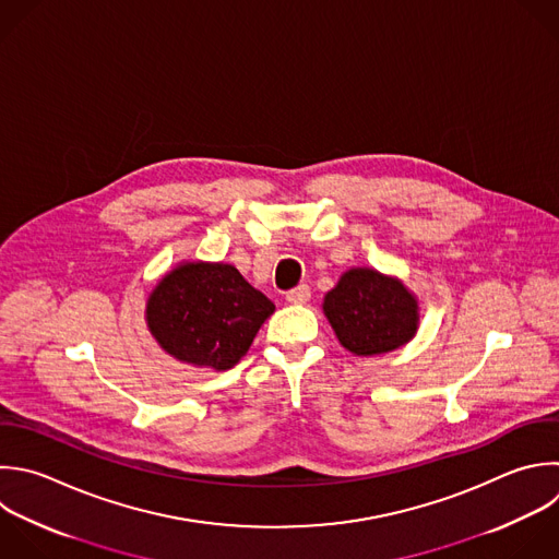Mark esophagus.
<instances>
[{
    "instance_id": "1",
    "label": "esophagus",
    "mask_w": 559,
    "mask_h": 559,
    "mask_svg": "<svg viewBox=\"0 0 559 559\" xmlns=\"http://www.w3.org/2000/svg\"><path fill=\"white\" fill-rule=\"evenodd\" d=\"M286 299H288L290 304H306V301L310 299V286H308V284L295 286L293 290L286 293Z\"/></svg>"
}]
</instances>
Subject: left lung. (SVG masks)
I'll return each instance as SVG.
<instances>
[{
  "instance_id": "left-lung-1",
  "label": "left lung",
  "mask_w": 559,
  "mask_h": 559,
  "mask_svg": "<svg viewBox=\"0 0 559 559\" xmlns=\"http://www.w3.org/2000/svg\"><path fill=\"white\" fill-rule=\"evenodd\" d=\"M325 317L341 345L356 356L397 349L417 330V301L402 282L352 269L325 295Z\"/></svg>"
}]
</instances>
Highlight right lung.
Masks as SVG:
<instances>
[{
  "instance_id": "right-lung-1",
  "label": "right lung",
  "mask_w": 559,
  "mask_h": 559,
  "mask_svg": "<svg viewBox=\"0 0 559 559\" xmlns=\"http://www.w3.org/2000/svg\"><path fill=\"white\" fill-rule=\"evenodd\" d=\"M273 301L229 264L192 262L168 273L146 308L148 328L177 360L229 369L251 347Z\"/></svg>"
}]
</instances>
